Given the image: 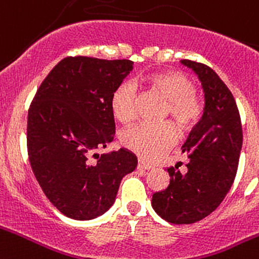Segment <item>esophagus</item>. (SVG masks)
I'll return each mask as SVG.
<instances>
[{
    "instance_id": "obj_1",
    "label": "esophagus",
    "mask_w": 259,
    "mask_h": 259,
    "mask_svg": "<svg viewBox=\"0 0 259 259\" xmlns=\"http://www.w3.org/2000/svg\"><path fill=\"white\" fill-rule=\"evenodd\" d=\"M137 168H138V169L149 170V169H152V165L147 164V163H144V162H142V160H139V162H138V164H137Z\"/></svg>"
}]
</instances>
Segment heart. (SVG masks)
Returning a JSON list of instances; mask_svg holds the SVG:
<instances>
[{"instance_id": "1", "label": "heart", "mask_w": 259, "mask_h": 259, "mask_svg": "<svg viewBox=\"0 0 259 259\" xmlns=\"http://www.w3.org/2000/svg\"><path fill=\"white\" fill-rule=\"evenodd\" d=\"M154 94L167 100L163 117L169 116L178 132L187 134L204 116V100L195 91L193 82L182 72L167 71L140 79ZM110 110L121 124H130L137 117V91L129 82H122L112 91ZM177 134L169 122L159 125H138L125 130L121 143L126 149L145 160H153L167 152L176 143Z\"/></svg>"}]
</instances>
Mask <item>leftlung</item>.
Returning <instances> with one entry per match:
<instances>
[{
  "mask_svg": "<svg viewBox=\"0 0 259 259\" xmlns=\"http://www.w3.org/2000/svg\"><path fill=\"white\" fill-rule=\"evenodd\" d=\"M199 76L205 92L201 121L183 144L187 170L167 168L165 190L153 193L152 206L165 222L192 224L211 214L229 192L237 175L243 132L239 110L227 84L210 67L181 60Z\"/></svg>",
  "mask_w": 259,
  "mask_h": 259,
  "instance_id": "8db88e82",
  "label": "left lung"
}]
</instances>
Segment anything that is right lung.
Listing matches in <instances>:
<instances>
[{
	"mask_svg": "<svg viewBox=\"0 0 259 259\" xmlns=\"http://www.w3.org/2000/svg\"><path fill=\"white\" fill-rule=\"evenodd\" d=\"M132 69L129 59L67 57L30 104V165L48 200L71 219L90 220L107 211L122 177L137 167V157L126 149L95 153L114 138L110 97Z\"/></svg>",
	"mask_w": 259,
	"mask_h": 259,
	"instance_id": "add662e5",
	"label": "right lung"
}]
</instances>
